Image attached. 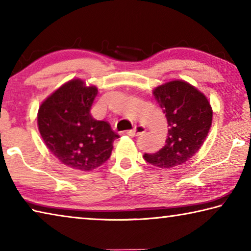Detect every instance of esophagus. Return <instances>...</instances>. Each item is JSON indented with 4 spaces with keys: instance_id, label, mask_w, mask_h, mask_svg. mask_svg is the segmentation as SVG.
<instances>
[{
    "instance_id": "obj_1",
    "label": "esophagus",
    "mask_w": 251,
    "mask_h": 251,
    "mask_svg": "<svg viewBox=\"0 0 251 251\" xmlns=\"http://www.w3.org/2000/svg\"><path fill=\"white\" fill-rule=\"evenodd\" d=\"M145 126L144 125H136L133 129H129L126 131V134L128 136H131V137H134V136H137V135H142L145 133Z\"/></svg>"
}]
</instances>
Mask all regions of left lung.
I'll list each match as a JSON object with an SVG mask.
<instances>
[{
  "label": "left lung",
  "mask_w": 251,
  "mask_h": 251,
  "mask_svg": "<svg viewBox=\"0 0 251 251\" xmlns=\"http://www.w3.org/2000/svg\"><path fill=\"white\" fill-rule=\"evenodd\" d=\"M165 113L168 134L163 148L144 158L159 168L185 164L201 150L212 123V108L206 95L186 80L174 79L152 90Z\"/></svg>",
  "instance_id": "left-lung-1"
}]
</instances>
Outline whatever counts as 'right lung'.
Masks as SVG:
<instances>
[{"mask_svg":"<svg viewBox=\"0 0 251 251\" xmlns=\"http://www.w3.org/2000/svg\"><path fill=\"white\" fill-rule=\"evenodd\" d=\"M97 93L95 85L70 79L46 97L37 112V127L46 147L62 164L82 172L101 166L120 137L107 122L92 117Z\"/></svg>","mask_w":251,"mask_h":251,"instance_id":"1","label":"right lung"}]
</instances>
